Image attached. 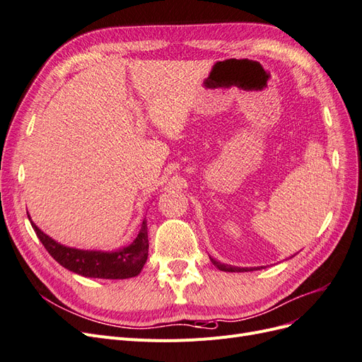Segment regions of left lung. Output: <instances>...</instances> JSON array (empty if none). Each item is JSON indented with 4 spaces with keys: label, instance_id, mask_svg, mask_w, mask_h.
I'll return each mask as SVG.
<instances>
[{
    "label": "left lung",
    "instance_id": "1",
    "mask_svg": "<svg viewBox=\"0 0 362 362\" xmlns=\"http://www.w3.org/2000/svg\"><path fill=\"white\" fill-rule=\"evenodd\" d=\"M213 264L223 272H252V270H258V267H234V266H228V264H222V262L216 261L214 258H210Z\"/></svg>",
    "mask_w": 362,
    "mask_h": 362
}]
</instances>
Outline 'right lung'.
<instances>
[{
  "instance_id": "add662e5",
  "label": "right lung",
  "mask_w": 362,
  "mask_h": 362,
  "mask_svg": "<svg viewBox=\"0 0 362 362\" xmlns=\"http://www.w3.org/2000/svg\"><path fill=\"white\" fill-rule=\"evenodd\" d=\"M28 214V213H27ZM30 218V216H28ZM31 222V218H30ZM36 235L48 250V254L60 266L86 278L127 279L137 276L148 259V225L141 223L140 231L133 243L115 252L83 250L57 243L45 233H42L35 222H31Z\"/></svg>"
}]
</instances>
